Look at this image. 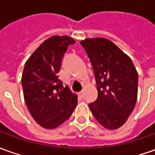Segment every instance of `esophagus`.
<instances>
[{
	"label": "esophagus",
	"instance_id": "1",
	"mask_svg": "<svg viewBox=\"0 0 155 155\" xmlns=\"http://www.w3.org/2000/svg\"><path fill=\"white\" fill-rule=\"evenodd\" d=\"M79 96H81V98H82V97H84V92H83V91L80 92V93H79Z\"/></svg>",
	"mask_w": 155,
	"mask_h": 155
}]
</instances>
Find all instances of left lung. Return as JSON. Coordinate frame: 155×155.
Segmentation results:
<instances>
[{"label":"left lung","mask_w":155,"mask_h":155,"mask_svg":"<svg viewBox=\"0 0 155 155\" xmlns=\"http://www.w3.org/2000/svg\"><path fill=\"white\" fill-rule=\"evenodd\" d=\"M94 70L98 97L89 107L101 126L122 127L134 110L138 96V72L131 59L110 40L81 42Z\"/></svg>","instance_id":"left-lung-1"}]
</instances>
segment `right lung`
I'll return each mask as SVG.
<instances>
[{"label": "right lung", "mask_w": 155, "mask_h": 155, "mask_svg": "<svg viewBox=\"0 0 155 155\" xmlns=\"http://www.w3.org/2000/svg\"><path fill=\"white\" fill-rule=\"evenodd\" d=\"M68 36H52L33 52L21 76L25 102L38 124L53 129L64 123L77 105L76 95L59 80L61 61L70 44Z\"/></svg>", "instance_id": "right-lung-1"}]
</instances>
